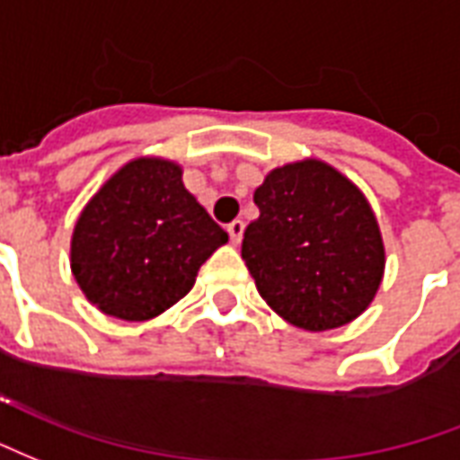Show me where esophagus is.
I'll return each instance as SVG.
<instances>
[{"label":"esophagus","mask_w":460,"mask_h":460,"mask_svg":"<svg viewBox=\"0 0 460 460\" xmlns=\"http://www.w3.org/2000/svg\"><path fill=\"white\" fill-rule=\"evenodd\" d=\"M243 230H244L243 220H233V223L227 226V234H230V243L240 244V240H243Z\"/></svg>","instance_id":"34e87169"}]
</instances>
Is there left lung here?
Instances as JSON below:
<instances>
[{
    "instance_id": "8db88e82",
    "label": "left lung",
    "mask_w": 460,
    "mask_h": 460,
    "mask_svg": "<svg viewBox=\"0 0 460 460\" xmlns=\"http://www.w3.org/2000/svg\"><path fill=\"white\" fill-rule=\"evenodd\" d=\"M260 217L244 230L243 260L257 291L304 331L350 323L385 274V244L360 189L323 161L267 173L254 190Z\"/></svg>"
}]
</instances>
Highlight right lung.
<instances>
[{
	"label": "right lung",
	"mask_w": 460,
	"mask_h": 460,
	"mask_svg": "<svg viewBox=\"0 0 460 460\" xmlns=\"http://www.w3.org/2000/svg\"><path fill=\"white\" fill-rule=\"evenodd\" d=\"M181 173L173 161L134 159L83 208L70 240V270L107 316L149 321L164 314L193 289L200 264L227 243Z\"/></svg>",
	"instance_id": "add662e5"
}]
</instances>
